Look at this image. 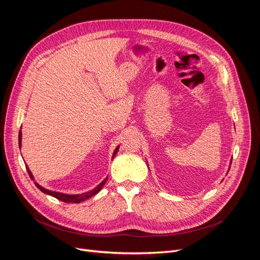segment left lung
Listing matches in <instances>:
<instances>
[{
    "instance_id": "obj_1",
    "label": "left lung",
    "mask_w": 260,
    "mask_h": 260,
    "mask_svg": "<svg viewBox=\"0 0 260 260\" xmlns=\"http://www.w3.org/2000/svg\"><path fill=\"white\" fill-rule=\"evenodd\" d=\"M231 162H232V159L230 160V166H229V169H230V167H231ZM146 164H147V161H146ZM229 169H228V172H229ZM228 172H226V174H228Z\"/></svg>"
}]
</instances>
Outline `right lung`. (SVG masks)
<instances>
[{
	"instance_id": "add662e5",
	"label": "right lung",
	"mask_w": 260,
	"mask_h": 260,
	"mask_svg": "<svg viewBox=\"0 0 260 260\" xmlns=\"http://www.w3.org/2000/svg\"><path fill=\"white\" fill-rule=\"evenodd\" d=\"M18 144H19V148H20V147H21V130L19 131V135H18ZM118 149H119V145H118V146L115 148V151H114L113 156H112V159H114V157H115V155L117 154ZM26 168H27V171H28V174H29L31 180H34V182H35L36 186L39 188V190H40L41 192H43L44 194L51 195V196H53V198L57 199V200H59V201H61V202H65V203H76V204H78V203H81V202L86 201L88 199L92 198V196L98 194V193L102 190V187L104 186V184L106 183V180H107V177H106L96 187H94L93 190H91V191H89V192H84V193H81V194H66V193L55 192V191L48 190V188H44L43 186H41V185L39 184V183L37 182V181L35 180V177H34V175H32V172L30 171L29 167L27 166V164H26Z\"/></svg>"
}]
</instances>
